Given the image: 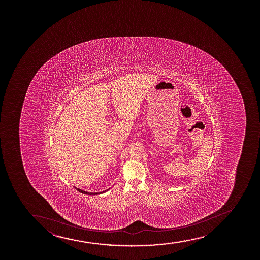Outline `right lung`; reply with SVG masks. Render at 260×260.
I'll return each mask as SVG.
<instances>
[{
	"mask_svg": "<svg viewBox=\"0 0 260 260\" xmlns=\"http://www.w3.org/2000/svg\"><path fill=\"white\" fill-rule=\"evenodd\" d=\"M77 189V191H80L81 193L87 194V195H97V194L102 193V192H105V191H108V190H107V191H102V192H87V191H83V190H81V189Z\"/></svg>",
	"mask_w": 260,
	"mask_h": 260,
	"instance_id": "right-lung-1",
	"label": "right lung"
}]
</instances>
